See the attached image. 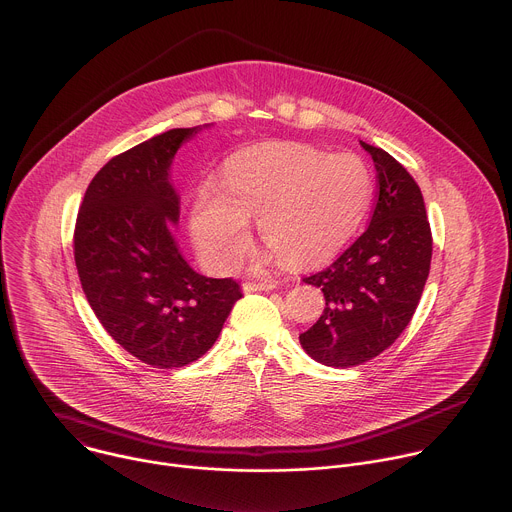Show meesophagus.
<instances>
[{
  "mask_svg": "<svg viewBox=\"0 0 512 512\" xmlns=\"http://www.w3.org/2000/svg\"><path fill=\"white\" fill-rule=\"evenodd\" d=\"M275 287H277V283L271 281V279H263V281H245V283H243V289H245L247 293H251V291H271V289H275Z\"/></svg>",
  "mask_w": 512,
  "mask_h": 512,
  "instance_id": "34e87169",
  "label": "esophagus"
}]
</instances>
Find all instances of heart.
Segmentation results:
<instances>
[{"instance_id":"obj_1","label":"heart","mask_w":512,"mask_h":512,"mask_svg":"<svg viewBox=\"0 0 512 512\" xmlns=\"http://www.w3.org/2000/svg\"><path fill=\"white\" fill-rule=\"evenodd\" d=\"M374 197V177L354 152L281 142L235 154L221 179L199 191L191 231L213 271L233 269L249 245L247 221L287 267H307L344 249Z\"/></svg>"}]
</instances>
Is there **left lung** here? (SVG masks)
Returning <instances> with one entry per match:
<instances>
[{
	"instance_id": "left-lung-1",
	"label": "left lung",
	"mask_w": 512,
	"mask_h": 512,
	"mask_svg": "<svg viewBox=\"0 0 512 512\" xmlns=\"http://www.w3.org/2000/svg\"><path fill=\"white\" fill-rule=\"evenodd\" d=\"M362 146L374 158L378 179L370 225L331 265L303 277L323 291L325 309L299 342L331 368L366 364L396 342L418 307L432 261L418 183L386 150Z\"/></svg>"
}]
</instances>
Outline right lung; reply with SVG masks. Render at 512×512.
I'll list each match as a JSON object with an SVG mask.
<instances>
[{
	"instance_id": "right-lung-1",
	"label": "right lung",
	"mask_w": 512,
	"mask_h": 512,
	"mask_svg": "<svg viewBox=\"0 0 512 512\" xmlns=\"http://www.w3.org/2000/svg\"><path fill=\"white\" fill-rule=\"evenodd\" d=\"M197 130L173 128L110 158L88 185L74 229L92 311L116 344L160 370L205 356L243 297L233 277L191 269L168 227L181 209L168 168Z\"/></svg>"
}]
</instances>
